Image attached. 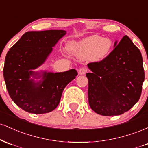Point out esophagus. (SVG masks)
<instances>
[{
    "mask_svg": "<svg viewBox=\"0 0 148 148\" xmlns=\"http://www.w3.org/2000/svg\"><path fill=\"white\" fill-rule=\"evenodd\" d=\"M88 69L86 67H81L79 69V74H80V75H84V74H86V72H87Z\"/></svg>",
    "mask_w": 148,
    "mask_h": 148,
    "instance_id": "esophagus-1",
    "label": "esophagus"
}]
</instances>
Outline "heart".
Returning a JSON list of instances; mask_svg holds the SVG:
<instances>
[{
	"mask_svg": "<svg viewBox=\"0 0 148 148\" xmlns=\"http://www.w3.org/2000/svg\"><path fill=\"white\" fill-rule=\"evenodd\" d=\"M112 46L111 39L92 35L79 42H72L69 45V50L80 58L91 57L93 60H99L109 53Z\"/></svg>",
	"mask_w": 148,
	"mask_h": 148,
	"instance_id": "b5f03b06",
	"label": "heart"
}]
</instances>
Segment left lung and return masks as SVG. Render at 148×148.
<instances>
[{
  "label": "left lung",
  "instance_id": "obj_1",
  "mask_svg": "<svg viewBox=\"0 0 148 148\" xmlns=\"http://www.w3.org/2000/svg\"><path fill=\"white\" fill-rule=\"evenodd\" d=\"M99 62L88 67V101L95 113L105 116L128 111L140 99L145 79L140 50L127 35Z\"/></svg>",
  "mask_w": 148,
  "mask_h": 148
}]
</instances>
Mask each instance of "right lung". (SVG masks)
I'll list each match as a JSON object with an SVG mask.
<instances>
[{
  "mask_svg": "<svg viewBox=\"0 0 148 148\" xmlns=\"http://www.w3.org/2000/svg\"><path fill=\"white\" fill-rule=\"evenodd\" d=\"M66 34L63 30L28 31L10 49L5 60L3 76L12 101L34 114L53 111L59 104L64 88L78 73L72 69L64 72H35L52 51V47ZM30 77L40 81L35 82Z\"/></svg>",
  "mask_w": 148,
  "mask_h": 148,
  "instance_id": "right-lung-1",
  "label": "right lung"
}]
</instances>
